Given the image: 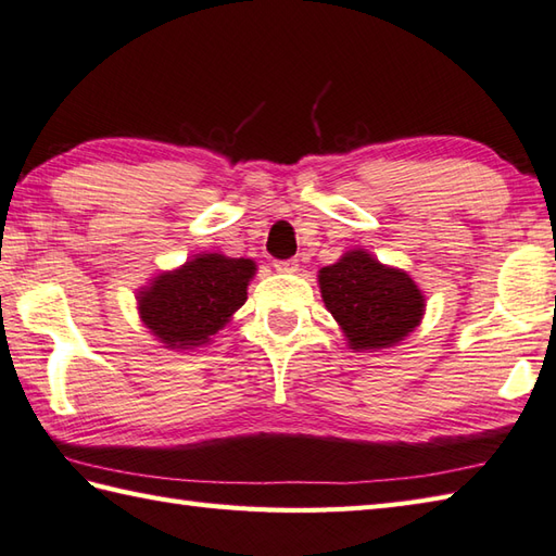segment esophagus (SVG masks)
<instances>
[{
  "mask_svg": "<svg viewBox=\"0 0 556 556\" xmlns=\"http://www.w3.org/2000/svg\"><path fill=\"white\" fill-rule=\"evenodd\" d=\"M278 274H294L298 270V258H278V262H274Z\"/></svg>",
  "mask_w": 556,
  "mask_h": 556,
  "instance_id": "34e87169",
  "label": "esophagus"
}]
</instances>
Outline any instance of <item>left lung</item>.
I'll list each match as a JSON object with an SVG mask.
<instances>
[{"mask_svg": "<svg viewBox=\"0 0 556 556\" xmlns=\"http://www.w3.org/2000/svg\"><path fill=\"white\" fill-rule=\"evenodd\" d=\"M319 288L355 353L401 343L422 321L425 294L415 280L401 268L379 264L365 249L345 252L321 268Z\"/></svg>", "mask_w": 556, "mask_h": 556, "instance_id": "obj_1", "label": "left lung"}]
</instances>
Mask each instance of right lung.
<instances>
[{"mask_svg": "<svg viewBox=\"0 0 556 556\" xmlns=\"http://www.w3.org/2000/svg\"><path fill=\"white\" fill-rule=\"evenodd\" d=\"M254 274L252 258L197 254L139 290V316L169 350L206 345L247 302V286Z\"/></svg>", "mask_w": 556, "mask_h": 556, "instance_id": "1", "label": "right lung"}]
</instances>
